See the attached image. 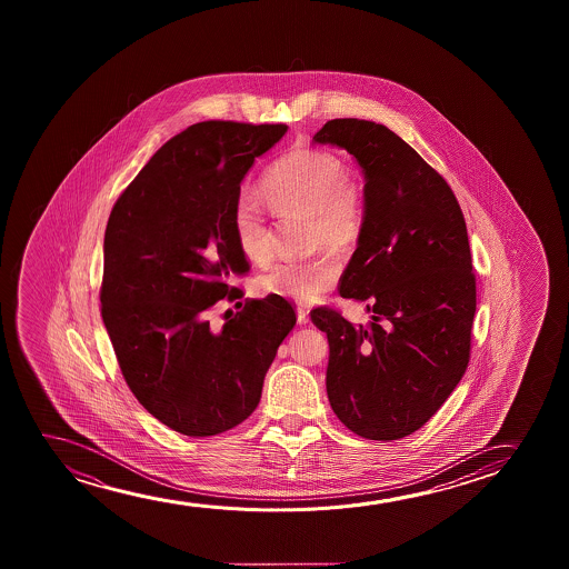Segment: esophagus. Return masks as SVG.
Here are the masks:
<instances>
[{
  "instance_id": "obj_1",
  "label": "esophagus",
  "mask_w": 569,
  "mask_h": 569,
  "mask_svg": "<svg viewBox=\"0 0 569 569\" xmlns=\"http://www.w3.org/2000/svg\"><path fill=\"white\" fill-rule=\"evenodd\" d=\"M297 322H299V325H307V322H309V311L303 309V307L297 309Z\"/></svg>"
}]
</instances>
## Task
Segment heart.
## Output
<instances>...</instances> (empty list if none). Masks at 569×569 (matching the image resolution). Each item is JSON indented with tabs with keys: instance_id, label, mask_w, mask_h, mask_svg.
I'll use <instances>...</instances> for the list:
<instances>
[{
	"instance_id": "1",
	"label": "heart",
	"mask_w": 569,
	"mask_h": 569,
	"mask_svg": "<svg viewBox=\"0 0 569 569\" xmlns=\"http://www.w3.org/2000/svg\"><path fill=\"white\" fill-rule=\"evenodd\" d=\"M260 188L276 210L307 218L315 249L325 247L335 254L356 249L366 229V192L348 174L340 157L322 149H293L264 172ZM233 231L242 254L254 264H264L272 254V242L262 208L252 196L234 200ZM338 276L340 266L330 254L281 260L260 276L258 288L270 296L312 303L332 289Z\"/></svg>"
}]
</instances>
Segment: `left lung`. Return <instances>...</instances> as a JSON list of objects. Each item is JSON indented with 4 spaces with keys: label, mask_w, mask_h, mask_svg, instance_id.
<instances>
[{
    "label": "left lung",
    "mask_w": 569,
    "mask_h": 569,
    "mask_svg": "<svg viewBox=\"0 0 569 569\" xmlns=\"http://www.w3.org/2000/svg\"><path fill=\"white\" fill-rule=\"evenodd\" d=\"M312 141L346 149L366 177V229L340 296L373 317L356 327L312 309L327 332V392L353 433L395 441L420 429L467 371L476 276L451 187L387 126L335 118Z\"/></svg>",
    "instance_id": "8db88e82"
}]
</instances>
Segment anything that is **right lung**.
I'll list each match as a JSON object with an SVG mask.
<instances>
[{
    "instance_id": "add662e5",
    "label": "right lung",
    "mask_w": 569,
    "mask_h": 569,
    "mask_svg": "<svg viewBox=\"0 0 569 569\" xmlns=\"http://www.w3.org/2000/svg\"><path fill=\"white\" fill-rule=\"evenodd\" d=\"M286 124L208 120L167 141L120 194L104 231L101 315L128 387L188 437L223 433L254 412L266 371L296 327L280 296L250 299L213 332L208 311L241 299L250 270L234 200Z\"/></svg>"
}]
</instances>
